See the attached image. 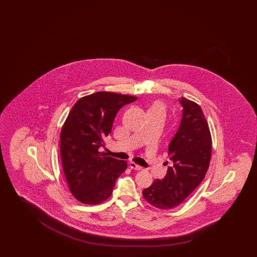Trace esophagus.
<instances>
[{
  "label": "esophagus",
  "instance_id": "1",
  "mask_svg": "<svg viewBox=\"0 0 257 257\" xmlns=\"http://www.w3.org/2000/svg\"><path fill=\"white\" fill-rule=\"evenodd\" d=\"M130 167H131V169L138 170V171H140V170L142 169V166L138 165V164H135V163H133V162H131V163H130Z\"/></svg>",
  "mask_w": 257,
  "mask_h": 257
}]
</instances>
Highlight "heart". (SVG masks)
I'll return each mask as SVG.
<instances>
[{
  "label": "heart",
  "mask_w": 257,
  "mask_h": 257,
  "mask_svg": "<svg viewBox=\"0 0 257 257\" xmlns=\"http://www.w3.org/2000/svg\"><path fill=\"white\" fill-rule=\"evenodd\" d=\"M165 112H166V105L161 100L154 101L149 109V113H156V114H162L164 115H165Z\"/></svg>",
  "instance_id": "1"
}]
</instances>
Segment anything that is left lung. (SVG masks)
Returning <instances> with one entry per match:
<instances>
[{"mask_svg": "<svg viewBox=\"0 0 257 257\" xmlns=\"http://www.w3.org/2000/svg\"><path fill=\"white\" fill-rule=\"evenodd\" d=\"M179 100L183 115L168 148L174 164L163 180H154L142 191L148 202L161 209L180 205L199 186L211 158V135L201 107L185 97Z\"/></svg>", "mask_w": 257, "mask_h": 257, "instance_id": "obj_1", "label": "left lung"}]
</instances>
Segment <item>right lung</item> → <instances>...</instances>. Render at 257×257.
<instances>
[{"label":"right lung","instance_id":"1","mask_svg":"<svg viewBox=\"0 0 257 257\" xmlns=\"http://www.w3.org/2000/svg\"><path fill=\"white\" fill-rule=\"evenodd\" d=\"M136 96L97 92L72 106L60 132V158L69 189L78 201L97 205L111 197L126 161L104 156L99 148L111 133L118 110Z\"/></svg>","mask_w":257,"mask_h":257}]
</instances>
